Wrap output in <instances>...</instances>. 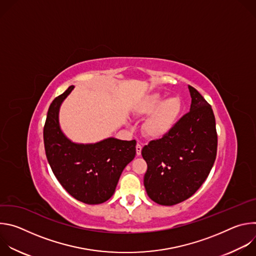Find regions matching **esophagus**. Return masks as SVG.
Instances as JSON below:
<instances>
[{
	"label": "esophagus",
	"mask_w": 256,
	"mask_h": 256,
	"mask_svg": "<svg viewBox=\"0 0 256 256\" xmlns=\"http://www.w3.org/2000/svg\"><path fill=\"white\" fill-rule=\"evenodd\" d=\"M136 156L140 155V152H142V144H136Z\"/></svg>",
	"instance_id": "esophagus-1"
}]
</instances>
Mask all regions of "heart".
Here are the masks:
<instances>
[{
  "label": "heart",
  "instance_id": "heart-1",
  "mask_svg": "<svg viewBox=\"0 0 256 256\" xmlns=\"http://www.w3.org/2000/svg\"><path fill=\"white\" fill-rule=\"evenodd\" d=\"M184 110V103L178 96L165 98L160 92H153L142 98L136 107L138 116L147 118L144 132L151 140H162L175 128Z\"/></svg>",
  "mask_w": 256,
  "mask_h": 256
}]
</instances>
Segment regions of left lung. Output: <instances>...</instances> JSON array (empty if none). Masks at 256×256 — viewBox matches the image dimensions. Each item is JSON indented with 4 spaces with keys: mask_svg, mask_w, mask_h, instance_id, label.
<instances>
[{
    "mask_svg": "<svg viewBox=\"0 0 256 256\" xmlns=\"http://www.w3.org/2000/svg\"><path fill=\"white\" fill-rule=\"evenodd\" d=\"M190 112L170 134L151 140L142 150L148 169L144 186L148 196L162 206L190 198L204 182L216 156V120L210 105L188 85Z\"/></svg>",
    "mask_w": 256,
    "mask_h": 256,
    "instance_id": "left-lung-1",
    "label": "left lung"
}]
</instances>
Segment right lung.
<instances>
[{
  "mask_svg": "<svg viewBox=\"0 0 256 256\" xmlns=\"http://www.w3.org/2000/svg\"><path fill=\"white\" fill-rule=\"evenodd\" d=\"M75 86H70L50 104L44 128L48 164L62 186L76 200L99 204L110 198L126 166L136 156V142L109 136L97 142L70 140L60 124V109Z\"/></svg>",
  "mask_w": 256,
  "mask_h": 256,
  "instance_id": "add662e5",
  "label": "right lung"
}]
</instances>
